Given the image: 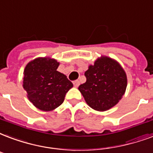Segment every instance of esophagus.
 Here are the masks:
<instances>
[{"mask_svg":"<svg viewBox=\"0 0 153 153\" xmlns=\"http://www.w3.org/2000/svg\"><path fill=\"white\" fill-rule=\"evenodd\" d=\"M73 84L75 87H78L79 86V80H75V81L73 82Z\"/></svg>","mask_w":153,"mask_h":153,"instance_id":"esophagus-1","label":"esophagus"}]
</instances>
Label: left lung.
Wrapping results in <instances>:
<instances>
[{"mask_svg":"<svg viewBox=\"0 0 153 153\" xmlns=\"http://www.w3.org/2000/svg\"><path fill=\"white\" fill-rule=\"evenodd\" d=\"M87 81L79 90L90 107L104 111L117 104L124 95L127 76L120 64L108 57L98 58L85 72Z\"/></svg>","mask_w":153,"mask_h":153,"instance_id":"obj_1","label":"left lung"}]
</instances>
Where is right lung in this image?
I'll return each instance as SVG.
<instances>
[{
    "instance_id": "right-lung-1",
    "label": "right lung",
    "mask_w": 153,
    "mask_h": 153,
    "mask_svg": "<svg viewBox=\"0 0 153 153\" xmlns=\"http://www.w3.org/2000/svg\"><path fill=\"white\" fill-rule=\"evenodd\" d=\"M59 63L54 59L36 58L25 66L23 87L36 108L44 111L55 109L63 102L73 83L57 71Z\"/></svg>"
}]
</instances>
